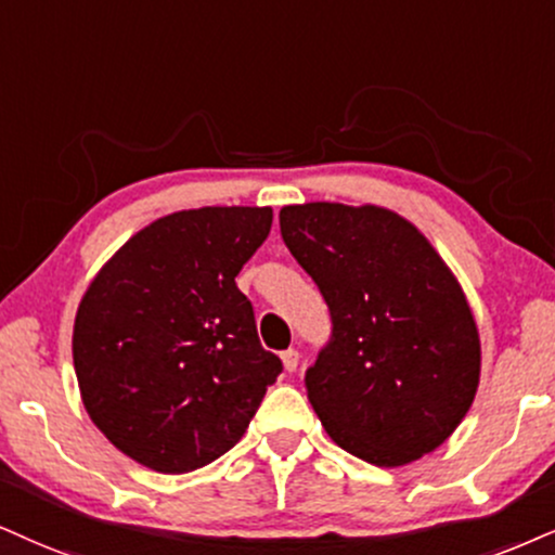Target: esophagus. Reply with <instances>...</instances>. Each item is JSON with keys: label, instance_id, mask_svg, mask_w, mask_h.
<instances>
[{"label": "esophagus", "instance_id": "34e87169", "mask_svg": "<svg viewBox=\"0 0 555 555\" xmlns=\"http://www.w3.org/2000/svg\"><path fill=\"white\" fill-rule=\"evenodd\" d=\"M280 358H283V365H285V371H288V373L296 371L298 362H300L298 350H285L283 354H280Z\"/></svg>", "mask_w": 555, "mask_h": 555}]
</instances>
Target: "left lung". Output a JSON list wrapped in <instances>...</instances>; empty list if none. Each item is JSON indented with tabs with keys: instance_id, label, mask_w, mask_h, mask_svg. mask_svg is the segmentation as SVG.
Masks as SVG:
<instances>
[{
	"instance_id": "obj_1",
	"label": "left lung",
	"mask_w": 555,
	"mask_h": 555,
	"mask_svg": "<svg viewBox=\"0 0 555 555\" xmlns=\"http://www.w3.org/2000/svg\"><path fill=\"white\" fill-rule=\"evenodd\" d=\"M280 234L330 306V341L306 371L326 433L375 466L433 453L466 416L481 371L453 272L412 223L375 205H288Z\"/></svg>"
}]
</instances>
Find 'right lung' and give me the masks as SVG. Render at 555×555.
I'll use <instances>...</instances> for the list:
<instances>
[{"instance_id":"add662e5","label":"right lung","mask_w":555,"mask_h":555,"mask_svg":"<svg viewBox=\"0 0 555 555\" xmlns=\"http://www.w3.org/2000/svg\"><path fill=\"white\" fill-rule=\"evenodd\" d=\"M270 208H197L139 231L92 280L74 371L92 422L159 474L208 466L242 440L283 362L259 345L238 270Z\"/></svg>"}]
</instances>
